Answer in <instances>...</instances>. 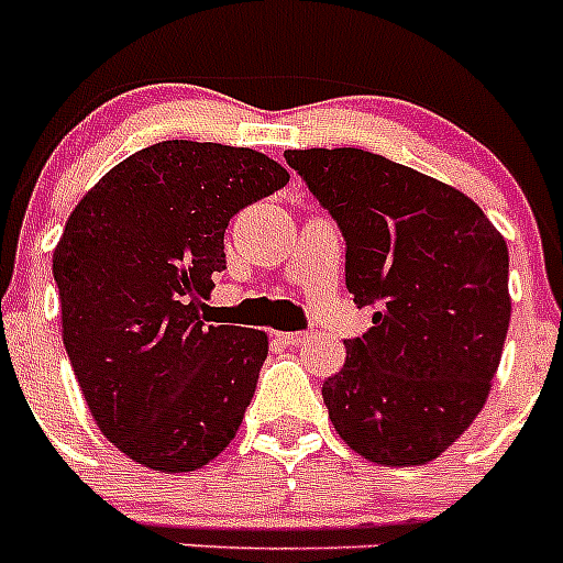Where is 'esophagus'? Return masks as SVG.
<instances>
[{
	"mask_svg": "<svg viewBox=\"0 0 563 563\" xmlns=\"http://www.w3.org/2000/svg\"><path fill=\"white\" fill-rule=\"evenodd\" d=\"M276 341L282 343V346L296 350V346H301V343L307 341V332H276Z\"/></svg>",
	"mask_w": 563,
	"mask_h": 563,
	"instance_id": "obj_1",
	"label": "esophagus"
}]
</instances>
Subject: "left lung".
I'll list each match as a JSON object with an SVG mask.
<instances>
[{
	"label": "left lung",
	"instance_id": "1",
	"mask_svg": "<svg viewBox=\"0 0 563 563\" xmlns=\"http://www.w3.org/2000/svg\"><path fill=\"white\" fill-rule=\"evenodd\" d=\"M346 242V287L375 307L324 380L341 440L377 465H422L476 420L510 324L507 242L445 183L363 148H287Z\"/></svg>",
	"mask_w": 563,
	"mask_h": 563
}]
</instances>
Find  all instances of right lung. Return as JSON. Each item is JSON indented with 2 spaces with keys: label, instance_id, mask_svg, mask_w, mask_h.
I'll list each match as a JSON object with an SVG mask.
<instances>
[{
  "label": "right lung",
  "instance_id": "right-lung-1",
  "mask_svg": "<svg viewBox=\"0 0 563 563\" xmlns=\"http://www.w3.org/2000/svg\"><path fill=\"white\" fill-rule=\"evenodd\" d=\"M290 174L267 154L163 141L87 191L53 253L64 346L89 411L129 460L186 474L236 437L267 335L206 324L225 228Z\"/></svg>",
  "mask_w": 563,
  "mask_h": 563
}]
</instances>
